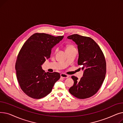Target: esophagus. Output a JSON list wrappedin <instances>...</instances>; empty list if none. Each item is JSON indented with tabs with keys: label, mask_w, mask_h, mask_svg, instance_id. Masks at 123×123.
I'll use <instances>...</instances> for the list:
<instances>
[{
	"label": "esophagus",
	"mask_w": 123,
	"mask_h": 123,
	"mask_svg": "<svg viewBox=\"0 0 123 123\" xmlns=\"http://www.w3.org/2000/svg\"><path fill=\"white\" fill-rule=\"evenodd\" d=\"M60 76L61 77L63 78H67L69 77V76L66 74H64V73H61L60 74Z\"/></svg>",
	"instance_id": "obj_1"
}]
</instances>
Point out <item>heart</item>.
I'll use <instances>...</instances> for the list:
<instances>
[{"label":"heart","mask_w":123,"mask_h":123,"mask_svg":"<svg viewBox=\"0 0 123 123\" xmlns=\"http://www.w3.org/2000/svg\"><path fill=\"white\" fill-rule=\"evenodd\" d=\"M73 48H75L73 46H72V45H68V46H67V47H66V50H68V49H73Z\"/></svg>","instance_id":"b5f03b06"}]
</instances>
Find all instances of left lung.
<instances>
[{
  "label": "left lung",
  "instance_id": "left-lung-1",
  "mask_svg": "<svg viewBox=\"0 0 123 123\" xmlns=\"http://www.w3.org/2000/svg\"><path fill=\"white\" fill-rule=\"evenodd\" d=\"M67 38L77 44L79 52L78 64L84 70L80 80L75 76L71 77L74 83L69 89V92L78 99L90 98L98 91L105 79L106 62L104 55L91 38L78 34Z\"/></svg>",
  "mask_w": 123,
  "mask_h": 123
}]
</instances>
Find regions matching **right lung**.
I'll list each match as a JSON object with an SVG mask.
<instances>
[{"mask_svg":"<svg viewBox=\"0 0 123 123\" xmlns=\"http://www.w3.org/2000/svg\"><path fill=\"white\" fill-rule=\"evenodd\" d=\"M36 33L26 40L18 53L15 63L16 77L23 92L39 99L48 95L60 78L58 72H45L41 65L50 57L51 49L63 38Z\"/></svg>","mask_w":123,"mask_h":123,"instance_id":"add662e5","label":"right lung"}]
</instances>
